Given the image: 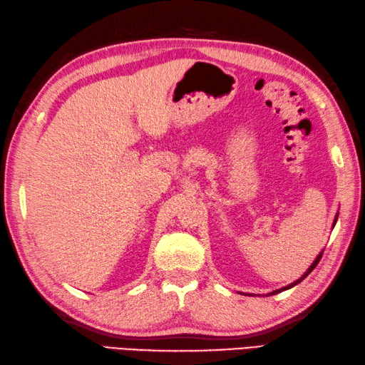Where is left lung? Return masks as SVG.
<instances>
[{"label": "left lung", "mask_w": 365, "mask_h": 365, "mask_svg": "<svg viewBox=\"0 0 365 365\" xmlns=\"http://www.w3.org/2000/svg\"><path fill=\"white\" fill-rule=\"evenodd\" d=\"M336 217H339V215H336V216H335V221H334V225H335V222H336ZM321 257H322V252L319 254V256H318V257H316V259H314V262H313V264L310 265V268H308V270L305 272V274H304V277H302V278H299L297 281H294V283H292V284H289V286H286V287H283V289H278V291H274V292H272V294H278V292H281V291L291 289V287H294L295 284H299L302 279H305V278L308 277V274H310V273H312V272L314 270V267H316V265H318V262H319V260H321Z\"/></svg>", "instance_id": "obj_1"}]
</instances>
